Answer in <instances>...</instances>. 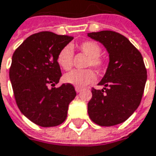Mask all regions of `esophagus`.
I'll list each match as a JSON object with an SVG mask.
<instances>
[{
    "label": "esophagus",
    "instance_id": "1",
    "mask_svg": "<svg viewBox=\"0 0 156 156\" xmlns=\"http://www.w3.org/2000/svg\"><path fill=\"white\" fill-rule=\"evenodd\" d=\"M75 90H76V92L77 93H79V92H81L82 90H83V88H81V87H75Z\"/></svg>",
    "mask_w": 156,
    "mask_h": 156
}]
</instances>
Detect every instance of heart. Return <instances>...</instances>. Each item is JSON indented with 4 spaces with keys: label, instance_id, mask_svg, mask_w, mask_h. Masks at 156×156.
<instances>
[{
    "label": "heart",
    "instance_id": "heart-1",
    "mask_svg": "<svg viewBox=\"0 0 156 156\" xmlns=\"http://www.w3.org/2000/svg\"><path fill=\"white\" fill-rule=\"evenodd\" d=\"M78 50L86 54L88 59L86 67H92L96 70H102L105 67V59L101 56V46L94 41H85L78 45ZM57 62L63 70H69L73 64V51L67 45L57 55ZM95 74L92 69H74L64 76V81L77 87H82L95 80Z\"/></svg>",
    "mask_w": 156,
    "mask_h": 156
}]
</instances>
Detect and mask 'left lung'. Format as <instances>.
Returning a JSON list of instances; mask_svg holds the SVG:
<instances>
[{
    "mask_svg": "<svg viewBox=\"0 0 156 156\" xmlns=\"http://www.w3.org/2000/svg\"><path fill=\"white\" fill-rule=\"evenodd\" d=\"M106 48L110 62L106 73L92 88L87 105L90 119L95 124L110 127L128 120L139 106L147 82V69L140 51L129 40L117 32L105 30L88 33Z\"/></svg>",
    "mask_w": 156,
    "mask_h": 156,
    "instance_id": "left-lung-1",
    "label": "left lung"
}]
</instances>
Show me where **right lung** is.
<instances>
[{
  "mask_svg": "<svg viewBox=\"0 0 156 156\" xmlns=\"http://www.w3.org/2000/svg\"><path fill=\"white\" fill-rule=\"evenodd\" d=\"M72 39L43 31L28 36L13 53L9 79L17 105L38 126L62 124L77 94L69 83L54 87L62 77L57 55Z\"/></svg>",
  "mask_w": 156,
  "mask_h": 156,
  "instance_id": "right-lung-1",
  "label": "right lung"
}]
</instances>
